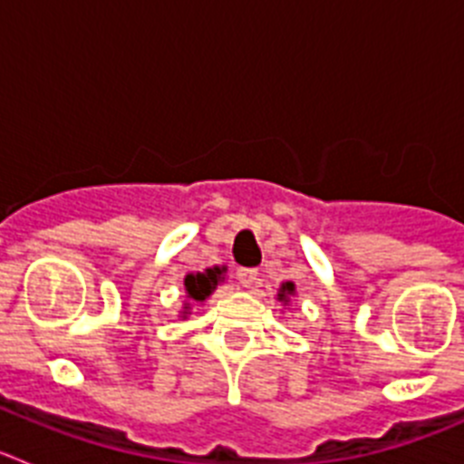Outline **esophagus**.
I'll return each mask as SVG.
<instances>
[{"mask_svg":"<svg viewBox=\"0 0 464 464\" xmlns=\"http://www.w3.org/2000/svg\"><path fill=\"white\" fill-rule=\"evenodd\" d=\"M237 281H239L244 288H253V285L257 283V269H251V267L237 269Z\"/></svg>","mask_w":464,"mask_h":464,"instance_id":"obj_1","label":"esophagus"}]
</instances>
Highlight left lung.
<instances>
[{"label":"left lung","instance_id":"left-lung-1","mask_svg":"<svg viewBox=\"0 0 464 464\" xmlns=\"http://www.w3.org/2000/svg\"><path fill=\"white\" fill-rule=\"evenodd\" d=\"M293 293H295L293 283H283L281 293H278V299H283V302H285V297H288V295H293Z\"/></svg>","mask_w":464,"mask_h":464}]
</instances>
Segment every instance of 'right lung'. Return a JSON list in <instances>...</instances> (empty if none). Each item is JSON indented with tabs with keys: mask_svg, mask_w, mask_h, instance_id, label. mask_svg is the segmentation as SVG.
<instances>
[{
	"mask_svg": "<svg viewBox=\"0 0 464 464\" xmlns=\"http://www.w3.org/2000/svg\"><path fill=\"white\" fill-rule=\"evenodd\" d=\"M223 272H225V267H213V269H207V272H202V274H188L186 276L188 297H190L192 302H204V299L213 293V288L218 285ZM186 309H190V306H186Z\"/></svg>",
	"mask_w": 464,
	"mask_h": 464,
	"instance_id": "add662e5",
	"label": "right lung"
}]
</instances>
